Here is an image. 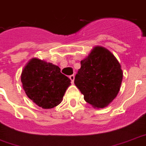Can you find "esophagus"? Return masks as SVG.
<instances>
[{
  "label": "esophagus",
  "instance_id": "1",
  "mask_svg": "<svg viewBox=\"0 0 146 146\" xmlns=\"http://www.w3.org/2000/svg\"><path fill=\"white\" fill-rule=\"evenodd\" d=\"M69 78H70V80H71V82H73V81H74V79H75V76L73 75H70V76H69Z\"/></svg>",
  "mask_w": 146,
  "mask_h": 146
}]
</instances>
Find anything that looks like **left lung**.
<instances>
[{
    "label": "left lung",
    "instance_id": "1",
    "mask_svg": "<svg viewBox=\"0 0 146 146\" xmlns=\"http://www.w3.org/2000/svg\"><path fill=\"white\" fill-rule=\"evenodd\" d=\"M123 80V71L108 50L96 47L81 61L74 83L94 108H103L117 96Z\"/></svg>",
    "mask_w": 146,
    "mask_h": 146
}]
</instances>
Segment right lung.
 <instances>
[{"instance_id":"add662e5","label":"right lung","mask_w":146,"mask_h":146,"mask_svg":"<svg viewBox=\"0 0 146 146\" xmlns=\"http://www.w3.org/2000/svg\"><path fill=\"white\" fill-rule=\"evenodd\" d=\"M21 82L27 96L44 109L58 105L70 85V80L60 73L59 66L37 58L26 64Z\"/></svg>"}]
</instances>
